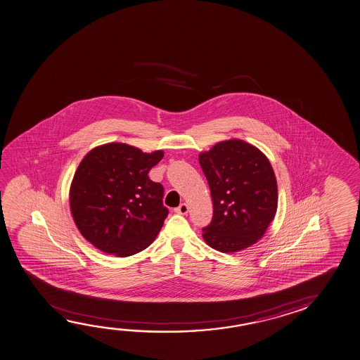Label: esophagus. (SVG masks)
Instances as JSON below:
<instances>
[{"instance_id":"1","label":"esophagus","mask_w":360,"mask_h":360,"mask_svg":"<svg viewBox=\"0 0 360 360\" xmlns=\"http://www.w3.org/2000/svg\"><path fill=\"white\" fill-rule=\"evenodd\" d=\"M174 212L178 213V214H183L184 216V214L188 213V205H187V203H182V205L174 210Z\"/></svg>"}]
</instances>
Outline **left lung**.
<instances>
[{"mask_svg":"<svg viewBox=\"0 0 360 360\" xmlns=\"http://www.w3.org/2000/svg\"><path fill=\"white\" fill-rule=\"evenodd\" d=\"M198 160L213 200V218L203 229L205 243L221 253L257 243L277 213V178L266 155L233 139L200 152Z\"/></svg>","mask_w":360,"mask_h":360,"instance_id":"left-lung-1","label":"left lung"}]
</instances>
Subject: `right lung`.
Masks as SVG:
<instances>
[{
	"mask_svg": "<svg viewBox=\"0 0 360 360\" xmlns=\"http://www.w3.org/2000/svg\"><path fill=\"white\" fill-rule=\"evenodd\" d=\"M163 155L113 142L83 157L71 183L70 207L78 231L96 248L129 257L155 240L168 210L162 184L152 182L148 172Z\"/></svg>",
	"mask_w": 360,
	"mask_h": 360,
	"instance_id": "add662e5",
	"label": "right lung"
}]
</instances>
